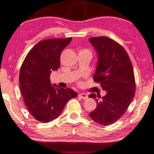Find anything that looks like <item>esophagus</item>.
I'll use <instances>...</instances> for the list:
<instances>
[{"label":"esophagus","mask_w":154,"mask_h":154,"mask_svg":"<svg viewBox=\"0 0 154 154\" xmlns=\"http://www.w3.org/2000/svg\"><path fill=\"white\" fill-rule=\"evenodd\" d=\"M79 98H82V99H86L88 98V95H87L86 93H81V94H79Z\"/></svg>","instance_id":"esophagus-1"}]
</instances>
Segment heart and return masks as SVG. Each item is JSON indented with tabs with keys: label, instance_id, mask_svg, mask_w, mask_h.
<instances>
[{
	"label": "heart",
	"instance_id": "b5f03b06",
	"mask_svg": "<svg viewBox=\"0 0 154 154\" xmlns=\"http://www.w3.org/2000/svg\"><path fill=\"white\" fill-rule=\"evenodd\" d=\"M83 51H88V50H83ZM88 52H89V51H88Z\"/></svg>",
	"mask_w": 154,
	"mask_h": 154
}]
</instances>
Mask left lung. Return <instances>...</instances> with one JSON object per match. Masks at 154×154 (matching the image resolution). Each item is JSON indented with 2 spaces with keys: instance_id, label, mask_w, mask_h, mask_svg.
Masks as SVG:
<instances>
[{
  "instance_id": "left-lung-1",
  "label": "left lung",
  "mask_w": 154,
  "mask_h": 154,
  "mask_svg": "<svg viewBox=\"0 0 154 154\" xmlns=\"http://www.w3.org/2000/svg\"><path fill=\"white\" fill-rule=\"evenodd\" d=\"M89 41L98 53L95 82L100 83L105 96L89 95L96 100V109L89 113L95 122L112 124L126 113L136 92L134 68L126 51L114 40L106 36L92 37Z\"/></svg>"
}]
</instances>
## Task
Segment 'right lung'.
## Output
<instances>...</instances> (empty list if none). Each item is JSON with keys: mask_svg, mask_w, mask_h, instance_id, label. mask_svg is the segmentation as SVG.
I'll return each mask as SVG.
<instances>
[{"mask_svg": "<svg viewBox=\"0 0 154 154\" xmlns=\"http://www.w3.org/2000/svg\"><path fill=\"white\" fill-rule=\"evenodd\" d=\"M71 40L39 41L22 63L19 74L20 91L28 112L40 122L48 123L57 119L68 100L77 96L71 88H55L50 81L51 72L59 68L61 52Z\"/></svg>", "mask_w": 154, "mask_h": 154, "instance_id": "1", "label": "right lung"}]
</instances>
